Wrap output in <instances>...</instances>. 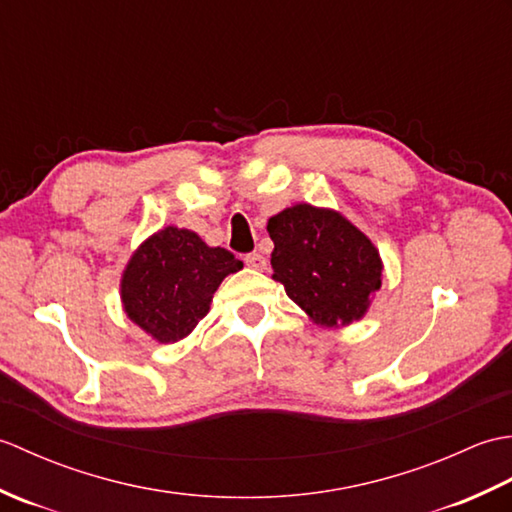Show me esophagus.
<instances>
[{"mask_svg":"<svg viewBox=\"0 0 512 512\" xmlns=\"http://www.w3.org/2000/svg\"><path fill=\"white\" fill-rule=\"evenodd\" d=\"M244 262H246L248 268H253V270H264L266 268V257L259 255V253H248L244 257Z\"/></svg>","mask_w":512,"mask_h":512,"instance_id":"esophagus-1","label":"esophagus"}]
</instances>
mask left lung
I'll return each instance as SVG.
<instances>
[{
	"label": "left lung",
	"mask_w": 512,
	"mask_h": 512,
	"mask_svg": "<svg viewBox=\"0 0 512 512\" xmlns=\"http://www.w3.org/2000/svg\"><path fill=\"white\" fill-rule=\"evenodd\" d=\"M273 279L325 328L363 319L383 284V262L365 233L341 213L295 204L268 220Z\"/></svg>",
	"instance_id": "1"
}]
</instances>
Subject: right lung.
Masks as SVG:
<instances>
[{
    "instance_id": "right-lung-1",
    "label": "right lung",
    "mask_w": 512,
    "mask_h": 512,
    "mask_svg": "<svg viewBox=\"0 0 512 512\" xmlns=\"http://www.w3.org/2000/svg\"><path fill=\"white\" fill-rule=\"evenodd\" d=\"M242 266L231 250L211 248L193 231L167 226L129 259L121 279L123 308L151 339L176 343L206 317L222 279Z\"/></svg>"
}]
</instances>
